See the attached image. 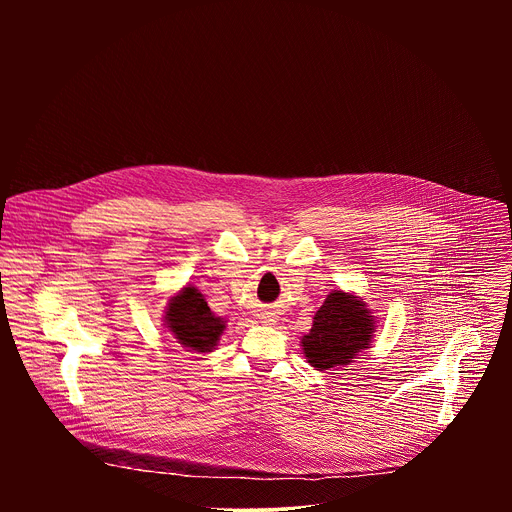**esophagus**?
<instances>
[{
    "label": "esophagus",
    "instance_id": "34e87169",
    "mask_svg": "<svg viewBox=\"0 0 512 512\" xmlns=\"http://www.w3.org/2000/svg\"><path fill=\"white\" fill-rule=\"evenodd\" d=\"M263 320L267 322V324H271V322H275V314H271V312H267L265 316H263Z\"/></svg>",
    "mask_w": 512,
    "mask_h": 512
}]
</instances>
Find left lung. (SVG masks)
<instances>
[{
    "mask_svg": "<svg viewBox=\"0 0 512 512\" xmlns=\"http://www.w3.org/2000/svg\"><path fill=\"white\" fill-rule=\"evenodd\" d=\"M375 318L360 300L334 289L314 316L312 330L302 338L304 354L318 371H330L352 362L369 348Z\"/></svg>",
    "mask_w": 512,
    "mask_h": 512,
    "instance_id": "1",
    "label": "left lung"
}]
</instances>
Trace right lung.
I'll return each mask as SVG.
<instances>
[{
  "label": "right lung",
  "instance_id": "obj_1",
  "mask_svg": "<svg viewBox=\"0 0 512 512\" xmlns=\"http://www.w3.org/2000/svg\"><path fill=\"white\" fill-rule=\"evenodd\" d=\"M166 322L178 342L196 352H210L225 330V322L210 312L196 287H184L170 300Z\"/></svg>",
  "mask_w": 512,
  "mask_h": 512
}]
</instances>
